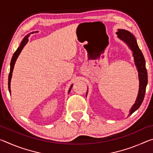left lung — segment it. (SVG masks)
<instances>
[{
	"mask_svg": "<svg viewBox=\"0 0 153 153\" xmlns=\"http://www.w3.org/2000/svg\"><path fill=\"white\" fill-rule=\"evenodd\" d=\"M117 34V37L125 42L129 48L133 51V56L134 59V62L137 67L139 77V91L138 97L136 100V102L131 107L129 114L130 115L134 111H136L141 105L143 101L145 92H146V88L147 83H148V75L146 69V64H145V59L140 49L139 48L138 44L134 36L129 32L125 30H118V32H116ZM87 94V93H86Z\"/></svg>",
	"mask_w": 153,
	"mask_h": 153,
	"instance_id": "1",
	"label": "left lung"
}]
</instances>
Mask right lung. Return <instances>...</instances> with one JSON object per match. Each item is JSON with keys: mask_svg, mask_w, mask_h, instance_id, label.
<instances>
[{"mask_svg": "<svg viewBox=\"0 0 153 153\" xmlns=\"http://www.w3.org/2000/svg\"><path fill=\"white\" fill-rule=\"evenodd\" d=\"M28 37H29V35H27L25 36V37L23 39V40L22 41V42H21V45L20 46L18 47V48L17 49V51L15 52L13 55L12 56V59H11V64H10V72H9V82H8V86H9V92L11 93V77H12V73H13V68H14V65H15V61H16L17 59L18 56H19V54L23 50V48H24V46L26 45L27 42H28ZM72 87V85L71 86V88H69V93L70 92L71 88Z\"/></svg>", "mask_w": 153, "mask_h": 153, "instance_id": "1", "label": "right lung"}]
</instances>
